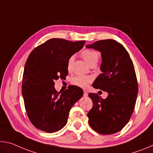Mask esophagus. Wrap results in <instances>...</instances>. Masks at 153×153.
Returning <instances> with one entry per match:
<instances>
[{"instance_id":"1","label":"esophagus","mask_w":153,"mask_h":153,"mask_svg":"<svg viewBox=\"0 0 153 153\" xmlns=\"http://www.w3.org/2000/svg\"><path fill=\"white\" fill-rule=\"evenodd\" d=\"M88 95V92H86V91H84V97H87Z\"/></svg>"}]
</instances>
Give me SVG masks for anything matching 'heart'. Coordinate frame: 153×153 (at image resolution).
<instances>
[{
    "label": "heart",
    "mask_w": 153,
    "mask_h": 153,
    "mask_svg": "<svg viewBox=\"0 0 153 153\" xmlns=\"http://www.w3.org/2000/svg\"><path fill=\"white\" fill-rule=\"evenodd\" d=\"M82 56L84 58L86 63L89 65H92L93 64H97L98 59H99V54L98 52L92 49H86L83 51L82 53ZM74 61V56H72L69 59L68 63H67V69L68 70H70L72 66V64ZM92 78L90 77L84 76H78L74 77L72 79V82L76 86L85 88L88 86V84L91 82Z\"/></svg>",
    "instance_id": "1"
}]
</instances>
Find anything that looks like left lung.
Masks as SVG:
<instances>
[{
	"instance_id": "8db88e82",
	"label": "left lung",
	"mask_w": 153,
	"mask_h": 153,
	"mask_svg": "<svg viewBox=\"0 0 153 153\" xmlns=\"http://www.w3.org/2000/svg\"><path fill=\"white\" fill-rule=\"evenodd\" d=\"M86 46L101 53L102 74L95 79L92 86L108 93L105 99L97 94H89L93 102L87 115L89 124L99 134L117 133L130 119L138 95L133 62L124 46L116 40H98Z\"/></svg>"
}]
</instances>
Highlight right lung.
Wrapping results in <instances>:
<instances>
[{"instance_id": "right-lung-1", "label": "right lung", "mask_w": 153, "mask_h": 153, "mask_svg": "<svg viewBox=\"0 0 153 153\" xmlns=\"http://www.w3.org/2000/svg\"><path fill=\"white\" fill-rule=\"evenodd\" d=\"M85 41L71 42L52 38L33 49L24 67L22 97L28 117L36 128L48 133L66 125L69 111L84 92L79 87L63 92L55 88V81L68 75L69 59L80 51Z\"/></svg>"}]
</instances>
